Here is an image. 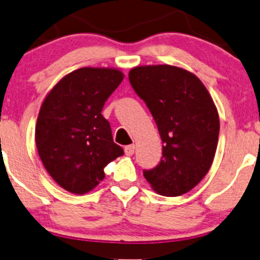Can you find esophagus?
<instances>
[{
  "instance_id": "1",
  "label": "esophagus",
  "mask_w": 260,
  "mask_h": 260,
  "mask_svg": "<svg viewBox=\"0 0 260 260\" xmlns=\"http://www.w3.org/2000/svg\"><path fill=\"white\" fill-rule=\"evenodd\" d=\"M124 153H125V155L132 156L133 154H135V145H133V144L127 145V147L124 148Z\"/></svg>"
}]
</instances>
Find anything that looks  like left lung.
Returning a JSON list of instances; mask_svg holds the SVG:
<instances>
[{
    "label": "left lung",
    "mask_w": 260,
    "mask_h": 260,
    "mask_svg": "<svg viewBox=\"0 0 260 260\" xmlns=\"http://www.w3.org/2000/svg\"><path fill=\"white\" fill-rule=\"evenodd\" d=\"M128 78L162 142L160 162L143 170L144 178L159 195L189 192L209 173L217 148L219 118L212 98L199 78L172 65L133 68Z\"/></svg>",
    "instance_id": "8db88e82"
}]
</instances>
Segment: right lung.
<instances>
[{"instance_id":"1","label":"right lung","mask_w":260,"mask_h":260,"mask_svg":"<svg viewBox=\"0 0 260 260\" xmlns=\"http://www.w3.org/2000/svg\"><path fill=\"white\" fill-rule=\"evenodd\" d=\"M123 80L117 69L81 68L48 93L36 125L43 165L67 191L86 193L104 180L105 167L123 155L102 108Z\"/></svg>"}]
</instances>
